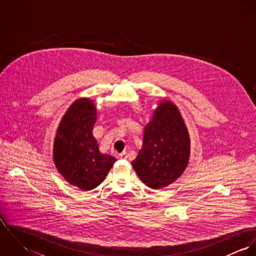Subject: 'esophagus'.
I'll return each mask as SVG.
<instances>
[{"mask_svg":"<svg viewBox=\"0 0 256 256\" xmlns=\"http://www.w3.org/2000/svg\"><path fill=\"white\" fill-rule=\"evenodd\" d=\"M120 158H128V154L126 152H121V154H119V156H118Z\"/></svg>","mask_w":256,"mask_h":256,"instance_id":"1","label":"esophagus"}]
</instances>
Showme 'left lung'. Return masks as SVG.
I'll return each instance as SVG.
<instances>
[{"label": "left lung", "mask_w": 256, "mask_h": 256, "mask_svg": "<svg viewBox=\"0 0 256 256\" xmlns=\"http://www.w3.org/2000/svg\"><path fill=\"white\" fill-rule=\"evenodd\" d=\"M189 154L190 140L182 117L172 102H162L145 128L133 168L146 186L158 189L182 174Z\"/></svg>", "instance_id": "left-lung-1"}]
</instances>
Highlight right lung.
I'll use <instances>...</instances> for the list:
<instances>
[{"label": "right lung", "mask_w": 256, "mask_h": 256, "mask_svg": "<svg viewBox=\"0 0 256 256\" xmlns=\"http://www.w3.org/2000/svg\"><path fill=\"white\" fill-rule=\"evenodd\" d=\"M96 120L94 104L80 98L64 115L55 138L53 158L65 180L82 190H92L104 180L116 158L100 152L92 135Z\"/></svg>", "instance_id": "add662e5"}]
</instances>
